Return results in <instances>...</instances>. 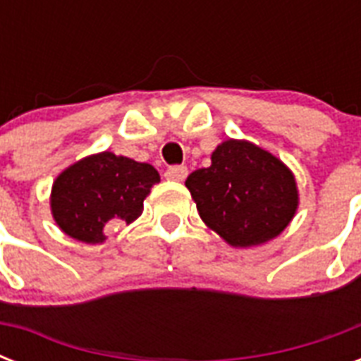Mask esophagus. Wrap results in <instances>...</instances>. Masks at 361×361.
<instances>
[{"mask_svg":"<svg viewBox=\"0 0 361 361\" xmlns=\"http://www.w3.org/2000/svg\"><path fill=\"white\" fill-rule=\"evenodd\" d=\"M189 174V170L187 166H170L166 172H164V178L166 180H174V181H183Z\"/></svg>","mask_w":361,"mask_h":361,"instance_id":"obj_1","label":"esophagus"}]
</instances>
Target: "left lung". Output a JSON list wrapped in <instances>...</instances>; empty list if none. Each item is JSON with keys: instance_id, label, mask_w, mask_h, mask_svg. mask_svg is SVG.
<instances>
[{"instance_id": "left-lung-1", "label": "left lung", "mask_w": 361, "mask_h": 361, "mask_svg": "<svg viewBox=\"0 0 361 361\" xmlns=\"http://www.w3.org/2000/svg\"><path fill=\"white\" fill-rule=\"evenodd\" d=\"M185 187L209 231L238 249L279 236L300 204L292 170L274 153L236 138L221 142L212 164L189 174Z\"/></svg>"}]
</instances>
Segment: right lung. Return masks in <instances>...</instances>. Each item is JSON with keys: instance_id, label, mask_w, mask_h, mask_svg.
Segmentation results:
<instances>
[{"instance_id": "1", "label": "right lung", "mask_w": 361, "mask_h": 361, "mask_svg": "<svg viewBox=\"0 0 361 361\" xmlns=\"http://www.w3.org/2000/svg\"><path fill=\"white\" fill-rule=\"evenodd\" d=\"M161 176L152 164L112 152L76 161L54 180L50 212L56 225L73 240L103 243L110 221L130 225L142 215L144 200Z\"/></svg>"}]
</instances>
